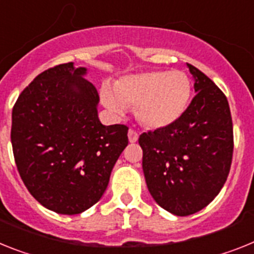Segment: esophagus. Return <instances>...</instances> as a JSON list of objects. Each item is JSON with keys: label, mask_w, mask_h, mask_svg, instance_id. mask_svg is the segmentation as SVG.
I'll use <instances>...</instances> for the list:
<instances>
[{"label": "esophagus", "mask_w": 254, "mask_h": 254, "mask_svg": "<svg viewBox=\"0 0 254 254\" xmlns=\"http://www.w3.org/2000/svg\"><path fill=\"white\" fill-rule=\"evenodd\" d=\"M137 138H138L137 131H136V129H133V128H129V131H128L129 142H136V141H137Z\"/></svg>", "instance_id": "1"}]
</instances>
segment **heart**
I'll return each instance as SVG.
<instances>
[{
    "label": "heart",
    "instance_id": "1",
    "mask_svg": "<svg viewBox=\"0 0 254 254\" xmlns=\"http://www.w3.org/2000/svg\"><path fill=\"white\" fill-rule=\"evenodd\" d=\"M101 101L112 112L122 114L135 106L138 122L151 129L168 127L179 121L191 96V82L180 70H154L126 75L114 88L104 83Z\"/></svg>",
    "mask_w": 254,
    "mask_h": 254
}]
</instances>
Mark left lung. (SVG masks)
<instances>
[{"label":"left lung","mask_w":254,"mask_h":254,"mask_svg":"<svg viewBox=\"0 0 254 254\" xmlns=\"http://www.w3.org/2000/svg\"><path fill=\"white\" fill-rule=\"evenodd\" d=\"M195 96L173 125L144 132L142 171L151 196L166 211L189 216L222 189L233 160L234 133L225 94L194 65Z\"/></svg>","instance_id":"obj_1"}]
</instances>
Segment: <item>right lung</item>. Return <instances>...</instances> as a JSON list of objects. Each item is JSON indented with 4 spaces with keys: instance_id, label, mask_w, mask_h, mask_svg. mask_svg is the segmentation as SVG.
<instances>
[{
    "instance_id": "add662e5",
    "label": "right lung",
    "mask_w": 254,
    "mask_h": 254,
    "mask_svg": "<svg viewBox=\"0 0 254 254\" xmlns=\"http://www.w3.org/2000/svg\"><path fill=\"white\" fill-rule=\"evenodd\" d=\"M73 63L42 71L12 108L15 163L28 191L50 211L78 214L103 196L128 145V127L104 126L99 94Z\"/></svg>"
}]
</instances>
